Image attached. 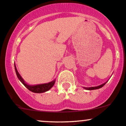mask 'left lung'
Returning a JSON list of instances; mask_svg holds the SVG:
<instances>
[{
    "label": "left lung",
    "instance_id": "1",
    "mask_svg": "<svg viewBox=\"0 0 126 126\" xmlns=\"http://www.w3.org/2000/svg\"><path fill=\"white\" fill-rule=\"evenodd\" d=\"M108 81V80H107ZM107 81L106 82H105V83H102V84H101L100 85H99V86H94V87H83L84 89H86V90H95V89H99V88H102V86H104V85H105V83L107 82Z\"/></svg>",
    "mask_w": 126,
    "mask_h": 126
}]
</instances>
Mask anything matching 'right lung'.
Segmentation results:
<instances>
[{
	"label": "right lung",
	"mask_w": 126,
	"mask_h": 126,
	"mask_svg": "<svg viewBox=\"0 0 126 126\" xmlns=\"http://www.w3.org/2000/svg\"><path fill=\"white\" fill-rule=\"evenodd\" d=\"M15 65V69L16 72V74L17 77H18V79L21 82V83H22L24 86H25L27 89H28L31 92H34V93H43V92H47L48 90H50L51 88L54 86L55 82H56V79H54L53 81L48 82V83H42V84H38V85H28V83H26L25 80H24L22 76L20 75L19 72L17 70L15 64L14 63Z\"/></svg>",
	"instance_id": "obj_1"
}]
</instances>
